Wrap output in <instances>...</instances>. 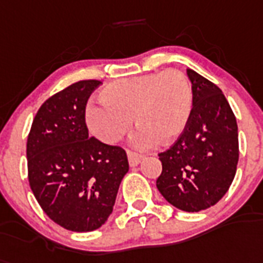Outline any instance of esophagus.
Instances as JSON below:
<instances>
[{"label": "esophagus", "mask_w": 263, "mask_h": 263, "mask_svg": "<svg viewBox=\"0 0 263 263\" xmlns=\"http://www.w3.org/2000/svg\"><path fill=\"white\" fill-rule=\"evenodd\" d=\"M128 163L131 167H136L139 163L143 160V155H139V154H135V152L132 151H128Z\"/></svg>", "instance_id": "obj_1"}]
</instances>
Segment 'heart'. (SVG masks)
<instances>
[{
    "label": "heart",
    "mask_w": 263,
    "mask_h": 263,
    "mask_svg": "<svg viewBox=\"0 0 263 263\" xmlns=\"http://www.w3.org/2000/svg\"><path fill=\"white\" fill-rule=\"evenodd\" d=\"M103 104L85 112L90 132L100 142L114 144L129 131L132 118L139 128L132 136L136 148L147 149L162 140L174 142L187 127L193 109V90L176 69L114 81L100 92Z\"/></svg>",
    "instance_id": "obj_1"
}]
</instances>
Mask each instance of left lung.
<instances>
[{
  "label": "left lung",
  "instance_id": "8db88e82",
  "mask_svg": "<svg viewBox=\"0 0 263 263\" xmlns=\"http://www.w3.org/2000/svg\"><path fill=\"white\" fill-rule=\"evenodd\" d=\"M187 76L193 109L182 135L159 154L163 170L156 187L176 209L198 213L219 202L233 183L239 158L238 125L215 84L193 69Z\"/></svg>",
  "mask_w": 263,
  "mask_h": 263
}]
</instances>
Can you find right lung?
Returning <instances> with one entry per match:
<instances>
[{
    "mask_svg": "<svg viewBox=\"0 0 263 263\" xmlns=\"http://www.w3.org/2000/svg\"><path fill=\"white\" fill-rule=\"evenodd\" d=\"M101 84H72L40 107L26 143L28 178L44 213L70 231H93L114 210L127 154L89 138L85 105Z\"/></svg>",
    "mask_w": 263,
    "mask_h": 263,
    "instance_id": "right-lung-1",
    "label": "right lung"
}]
</instances>
